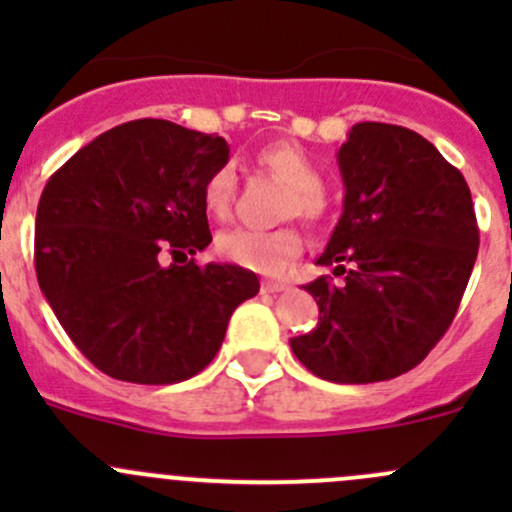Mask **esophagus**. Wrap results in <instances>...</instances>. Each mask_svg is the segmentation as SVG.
<instances>
[{"instance_id":"esophagus-1","label":"esophagus","mask_w":512,"mask_h":512,"mask_svg":"<svg viewBox=\"0 0 512 512\" xmlns=\"http://www.w3.org/2000/svg\"><path fill=\"white\" fill-rule=\"evenodd\" d=\"M282 289H285L282 282H272V280L262 282V292H282Z\"/></svg>"}]
</instances>
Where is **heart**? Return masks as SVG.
Masks as SVG:
<instances>
[{"label": "heart", "mask_w": 512, "mask_h": 512, "mask_svg": "<svg viewBox=\"0 0 512 512\" xmlns=\"http://www.w3.org/2000/svg\"><path fill=\"white\" fill-rule=\"evenodd\" d=\"M260 163L275 178L289 185L285 198V215H297L307 223H317L324 215L322 173L294 143H272L260 153ZM235 198V165L223 163L208 175L203 185V203L210 215L227 218ZM218 252L225 260L245 267V270L262 272V275H280L302 252V235L294 227H277V230H235L220 232Z\"/></svg>", "instance_id": "1"}]
</instances>
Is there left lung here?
<instances>
[{
  "label": "left lung",
  "mask_w": 512,
  "mask_h": 512,
  "mask_svg": "<svg viewBox=\"0 0 512 512\" xmlns=\"http://www.w3.org/2000/svg\"><path fill=\"white\" fill-rule=\"evenodd\" d=\"M344 213L317 265H334L307 292L312 332L289 339L319 379L371 384L406 374L451 327L478 257L471 190L433 143L364 121L337 153Z\"/></svg>",
  "instance_id": "left-lung-1"
}]
</instances>
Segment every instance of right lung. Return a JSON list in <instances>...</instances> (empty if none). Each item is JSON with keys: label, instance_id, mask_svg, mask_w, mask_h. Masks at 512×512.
<instances>
[{"label": "right lung", "instance_id": "obj_1", "mask_svg": "<svg viewBox=\"0 0 512 512\" xmlns=\"http://www.w3.org/2000/svg\"><path fill=\"white\" fill-rule=\"evenodd\" d=\"M227 158L215 133L141 118L101 133L46 183L36 280L103 374L133 384L190 379L215 359L235 307L260 289L245 267L188 260L213 242L203 185ZM163 251L174 255L170 266Z\"/></svg>", "mask_w": 512, "mask_h": 512}]
</instances>
